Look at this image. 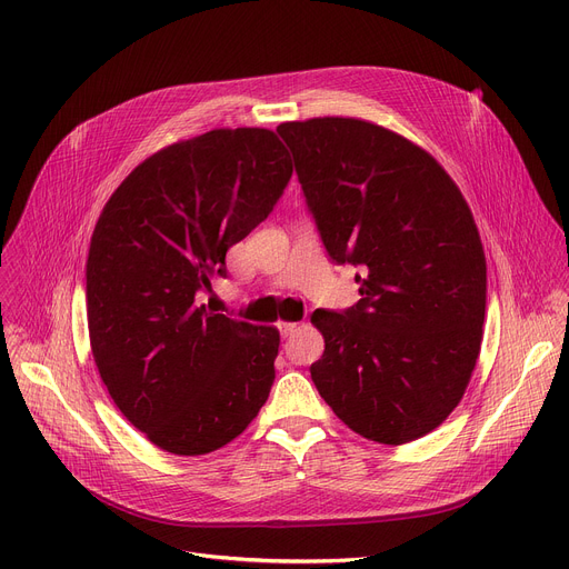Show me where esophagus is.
Segmentation results:
<instances>
[{"label": "esophagus", "mask_w": 569, "mask_h": 569, "mask_svg": "<svg viewBox=\"0 0 569 569\" xmlns=\"http://www.w3.org/2000/svg\"><path fill=\"white\" fill-rule=\"evenodd\" d=\"M297 322H286V320H279V332H281V337L286 339V337H290L292 332H297Z\"/></svg>", "instance_id": "esophagus-1"}]
</instances>
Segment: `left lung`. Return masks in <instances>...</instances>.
Segmentation results:
<instances>
[{"label": "left lung", "instance_id": "left-lung-1", "mask_svg": "<svg viewBox=\"0 0 569 569\" xmlns=\"http://www.w3.org/2000/svg\"><path fill=\"white\" fill-rule=\"evenodd\" d=\"M322 244L362 267V300L311 322L316 390L355 433L403 445L440 427L482 343L487 258L466 198L422 147L355 117L286 122Z\"/></svg>", "mask_w": 569, "mask_h": 569}]
</instances>
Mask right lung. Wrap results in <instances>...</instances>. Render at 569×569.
Instances as JSON below:
<instances>
[{"instance_id":"obj_1","label":"right lung","mask_w":569,"mask_h":569,"mask_svg":"<svg viewBox=\"0 0 569 569\" xmlns=\"http://www.w3.org/2000/svg\"><path fill=\"white\" fill-rule=\"evenodd\" d=\"M292 161L269 129H214L144 159L87 256L89 343L127 420L179 457L242 433L274 382L277 327L209 311L226 251L272 212Z\"/></svg>"}]
</instances>
